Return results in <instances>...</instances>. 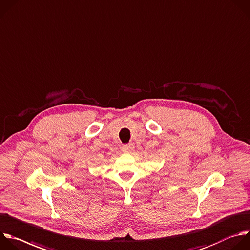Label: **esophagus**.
<instances>
[{
	"instance_id": "esophagus-1",
	"label": "esophagus",
	"mask_w": 250,
	"mask_h": 250,
	"mask_svg": "<svg viewBox=\"0 0 250 250\" xmlns=\"http://www.w3.org/2000/svg\"><path fill=\"white\" fill-rule=\"evenodd\" d=\"M133 148H134L133 144H126L122 146V151L125 153H131L133 151Z\"/></svg>"
}]
</instances>
